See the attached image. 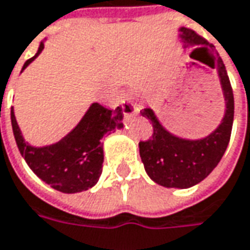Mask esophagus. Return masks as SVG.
I'll return each instance as SVG.
<instances>
[{
    "label": "esophagus",
    "mask_w": 250,
    "mask_h": 250,
    "mask_svg": "<svg viewBox=\"0 0 250 250\" xmlns=\"http://www.w3.org/2000/svg\"><path fill=\"white\" fill-rule=\"evenodd\" d=\"M121 108L124 111V114H133V112H136V111L139 110L135 104H133V101H132V96L128 94V93H124L122 96H121Z\"/></svg>",
    "instance_id": "1"
}]
</instances>
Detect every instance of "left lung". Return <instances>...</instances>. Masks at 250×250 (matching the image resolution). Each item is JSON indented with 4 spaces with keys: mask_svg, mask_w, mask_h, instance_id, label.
I'll use <instances>...</instances> for the list:
<instances>
[{
    "mask_svg": "<svg viewBox=\"0 0 250 250\" xmlns=\"http://www.w3.org/2000/svg\"><path fill=\"white\" fill-rule=\"evenodd\" d=\"M181 32L185 43L196 44V48H205L210 54L211 61L207 65L218 71L227 103L226 115L220 126L211 135L200 140L179 139L160 125L150 108L140 111V115L147 118L153 126L151 138L139 142L140 159L146 172L159 185L184 189L203 181L224 156L234 122V93L226 65L208 47L206 39L187 27H182Z\"/></svg>",
    "mask_w": 250,
    "mask_h": 250,
    "instance_id": "left-lung-1",
    "label": "left lung"
}]
</instances>
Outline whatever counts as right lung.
I'll return each instance as SVG.
<instances>
[{
    "instance_id": "add662e5",
    "label": "right lung",
    "mask_w": 250,
    "mask_h": 250,
    "mask_svg": "<svg viewBox=\"0 0 250 250\" xmlns=\"http://www.w3.org/2000/svg\"><path fill=\"white\" fill-rule=\"evenodd\" d=\"M43 48L42 43L37 54L24 62L23 69ZM11 122L18 149L34 174L60 192L78 193L99 181L104 160L101 139L111 130L122 128V110L120 107L110 110L94 103L69 135L55 145L39 149L23 140L14 110H11Z\"/></svg>"
}]
</instances>
